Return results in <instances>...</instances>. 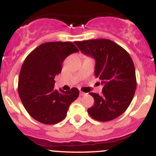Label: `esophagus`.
Returning a JSON list of instances; mask_svg holds the SVG:
<instances>
[{
	"label": "esophagus",
	"mask_w": 156,
	"mask_h": 156,
	"mask_svg": "<svg viewBox=\"0 0 156 156\" xmlns=\"http://www.w3.org/2000/svg\"><path fill=\"white\" fill-rule=\"evenodd\" d=\"M86 94H87L84 93V92L80 91V95H81V96H84V95H86Z\"/></svg>",
	"instance_id": "34e87169"
}]
</instances>
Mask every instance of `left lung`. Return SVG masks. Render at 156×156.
<instances>
[{
  "instance_id": "left-lung-1",
  "label": "left lung",
  "mask_w": 156,
  "mask_h": 156,
  "mask_svg": "<svg viewBox=\"0 0 156 156\" xmlns=\"http://www.w3.org/2000/svg\"><path fill=\"white\" fill-rule=\"evenodd\" d=\"M78 49L96 60L94 75L104 85L102 94L90 92L94 105L87 109L98 121L114 120L126 111L136 89L133 62L118 44L107 39L76 41Z\"/></svg>"
}]
</instances>
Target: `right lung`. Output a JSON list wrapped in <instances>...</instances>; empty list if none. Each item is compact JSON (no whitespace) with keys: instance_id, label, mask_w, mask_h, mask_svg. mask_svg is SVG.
Returning a JSON list of instances; mask_svg holds the SVG:
<instances>
[{"instance_id":"right-lung-1","label":"right lung","mask_w":156,"mask_h":156,"mask_svg":"<svg viewBox=\"0 0 156 156\" xmlns=\"http://www.w3.org/2000/svg\"><path fill=\"white\" fill-rule=\"evenodd\" d=\"M78 51L72 42H48L33 49L24 60L18 94L26 110L37 121L44 124L61 122L79 95L76 87L67 91L54 88V78L62 72L64 60Z\"/></svg>"}]
</instances>
